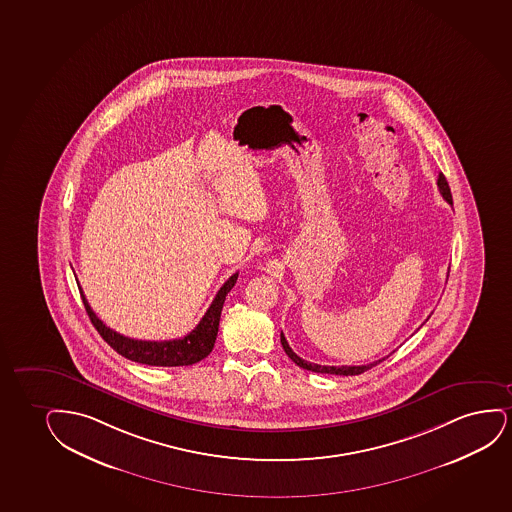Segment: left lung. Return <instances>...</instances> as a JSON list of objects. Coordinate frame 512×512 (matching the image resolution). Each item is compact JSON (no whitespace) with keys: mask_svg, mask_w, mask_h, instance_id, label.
<instances>
[{"mask_svg":"<svg viewBox=\"0 0 512 512\" xmlns=\"http://www.w3.org/2000/svg\"><path fill=\"white\" fill-rule=\"evenodd\" d=\"M438 188H440V194L443 195V199L452 206V194H450V187H448L447 178L443 176V173L438 175ZM280 343L284 346V351L287 353V356L291 358L292 362L296 363L298 367L305 370H311V372H317V374H336V376H358V374H362L365 370L372 369V367H376L377 363H381L382 360H386L388 356H384L381 360H376V362L369 363V365H343V367H329V365H318V363H310L303 360L301 356L296 355L294 351L291 350V346L287 343V339H285L284 334H280Z\"/></svg>","mask_w":512,"mask_h":512,"instance_id":"left-lung-1","label":"left lung"}]
</instances>
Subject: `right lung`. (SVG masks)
Segmentation results:
<instances>
[{
  "mask_svg": "<svg viewBox=\"0 0 512 512\" xmlns=\"http://www.w3.org/2000/svg\"><path fill=\"white\" fill-rule=\"evenodd\" d=\"M237 277H239V273H233L232 277L221 285L220 291L216 294L211 306L207 308L201 322L190 334L182 339H171V341H138V339L117 334L116 330L107 327L95 315V311L91 310L85 294L81 291V285L78 287L91 324L95 325L98 334L104 337L105 343L109 344L112 350H116L119 355H123L131 362L156 365V367H183V365H194V363L201 362L202 358H206L213 351L214 341L218 336V327H220L223 303L227 299L228 292L232 291L233 285L237 282Z\"/></svg>",
  "mask_w": 512,
  "mask_h": 512,
  "instance_id": "right-lung-1",
  "label": "right lung"
}]
</instances>
